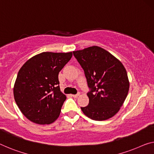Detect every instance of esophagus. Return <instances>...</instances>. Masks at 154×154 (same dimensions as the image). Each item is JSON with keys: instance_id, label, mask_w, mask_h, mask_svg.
<instances>
[{"instance_id": "34e87169", "label": "esophagus", "mask_w": 154, "mask_h": 154, "mask_svg": "<svg viewBox=\"0 0 154 154\" xmlns=\"http://www.w3.org/2000/svg\"><path fill=\"white\" fill-rule=\"evenodd\" d=\"M79 95H80V94H72V96L74 97V98H77L78 96H79Z\"/></svg>"}]
</instances>
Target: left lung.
<instances>
[{
	"label": "left lung",
	"mask_w": 154,
	"mask_h": 154,
	"mask_svg": "<svg viewBox=\"0 0 154 154\" xmlns=\"http://www.w3.org/2000/svg\"><path fill=\"white\" fill-rule=\"evenodd\" d=\"M85 72L90 91L89 105L80 107L94 120H105L116 114L128 94L129 82L120 61L103 48L92 46L73 51Z\"/></svg>",
	"instance_id": "8db88e82"
}]
</instances>
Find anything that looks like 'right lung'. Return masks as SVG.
I'll use <instances>...</instances> for the list:
<instances>
[{"instance_id":"add662e5","label":"right lung","mask_w":154,"mask_h":154,"mask_svg":"<svg viewBox=\"0 0 154 154\" xmlns=\"http://www.w3.org/2000/svg\"><path fill=\"white\" fill-rule=\"evenodd\" d=\"M72 52H42L29 58L18 73L14 96L23 114L34 123L49 125L60 113L66 96L60 91L58 74Z\"/></svg>"}]
</instances>
